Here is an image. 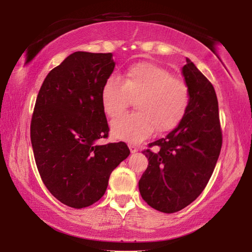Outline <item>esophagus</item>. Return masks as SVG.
<instances>
[{"label":"esophagus","instance_id":"obj_1","mask_svg":"<svg viewBox=\"0 0 252 252\" xmlns=\"http://www.w3.org/2000/svg\"><path fill=\"white\" fill-rule=\"evenodd\" d=\"M129 150H130V153L132 154H135V153H137V148L134 146V144H129Z\"/></svg>","mask_w":252,"mask_h":252}]
</instances>
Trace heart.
<instances>
[{
  "label": "heart",
  "instance_id": "obj_1",
  "mask_svg": "<svg viewBox=\"0 0 252 252\" xmlns=\"http://www.w3.org/2000/svg\"><path fill=\"white\" fill-rule=\"evenodd\" d=\"M139 111L118 117L111 124L112 135L129 143H140L159 132L170 130L184 118L189 105L188 85L173 77L166 68L154 63L134 64L126 71L124 80L110 74L101 91L103 110L116 117L136 98Z\"/></svg>",
  "mask_w": 252,
  "mask_h": 252
}]
</instances>
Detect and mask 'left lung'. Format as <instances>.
Here are the masks:
<instances>
[{"mask_svg":"<svg viewBox=\"0 0 252 252\" xmlns=\"http://www.w3.org/2000/svg\"><path fill=\"white\" fill-rule=\"evenodd\" d=\"M186 61V115L166 136L149 144L155 150L142 151L149 165L139 181L140 194L148 205L164 213L180 211L202 194L222 144L215 88L189 58Z\"/></svg>","mask_w":252,"mask_h":252,"instance_id":"1","label":"left lung"}]
</instances>
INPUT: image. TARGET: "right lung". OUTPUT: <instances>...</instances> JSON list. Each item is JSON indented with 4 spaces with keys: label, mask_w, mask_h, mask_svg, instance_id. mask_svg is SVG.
Instances as JSON below:
<instances>
[{
    "label": "right lung",
    "mask_w": 252,
    "mask_h": 252,
    "mask_svg": "<svg viewBox=\"0 0 252 252\" xmlns=\"http://www.w3.org/2000/svg\"><path fill=\"white\" fill-rule=\"evenodd\" d=\"M112 54L77 51L53 68L37 94L31 142L44 186L63 204L82 209L104 195L111 172L126 159V143L97 146L109 135L101 103Z\"/></svg>",
    "instance_id": "add662e5"
}]
</instances>
